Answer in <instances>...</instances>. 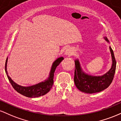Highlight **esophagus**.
Returning a JSON list of instances; mask_svg holds the SVG:
<instances>
[{
	"mask_svg": "<svg viewBox=\"0 0 121 121\" xmlns=\"http://www.w3.org/2000/svg\"><path fill=\"white\" fill-rule=\"evenodd\" d=\"M73 54V51L70 48L66 49V51H65V55H68V56H71Z\"/></svg>",
	"mask_w": 121,
	"mask_h": 121,
	"instance_id": "1",
	"label": "esophagus"
}]
</instances>
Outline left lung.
Listing matches in <instances>:
<instances>
[{
    "label": "left lung",
    "instance_id": "8db88e82",
    "mask_svg": "<svg viewBox=\"0 0 121 121\" xmlns=\"http://www.w3.org/2000/svg\"><path fill=\"white\" fill-rule=\"evenodd\" d=\"M105 39L109 42L106 37ZM109 48L113 63L111 69L103 76H92L85 74L82 70L78 60H75L74 81L75 85L80 91L90 94L100 92L108 88L112 82L116 72V61L113 49L110 47Z\"/></svg>",
    "mask_w": 121,
    "mask_h": 121
}]
</instances>
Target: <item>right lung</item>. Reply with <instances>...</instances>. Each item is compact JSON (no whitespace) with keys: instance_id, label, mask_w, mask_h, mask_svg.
<instances>
[{"instance_id":"1","label":"right lung","mask_w":121,"mask_h":121,"mask_svg":"<svg viewBox=\"0 0 121 121\" xmlns=\"http://www.w3.org/2000/svg\"><path fill=\"white\" fill-rule=\"evenodd\" d=\"M63 59L64 58L62 57H59L53 63L51 72H50L49 76L47 80H45L44 82H41L37 84L34 85L30 86L25 87L16 84L8 76V72L7 71V63L8 58H7L5 64V73H6V74L11 84L15 91L26 97H30V98H35V97H38L41 96V95H45L47 93L49 92L51 89L52 88L53 85V77L55 70H56L57 66L63 60Z\"/></svg>"}]
</instances>
